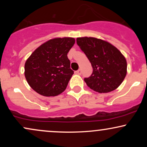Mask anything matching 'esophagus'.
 I'll use <instances>...</instances> for the list:
<instances>
[{
  "mask_svg": "<svg viewBox=\"0 0 147 147\" xmlns=\"http://www.w3.org/2000/svg\"><path fill=\"white\" fill-rule=\"evenodd\" d=\"M76 73H77V75H81V74H82V70L79 69V70H77V71H76Z\"/></svg>",
  "mask_w": 147,
  "mask_h": 147,
  "instance_id": "obj_1",
  "label": "esophagus"
}]
</instances>
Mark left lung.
I'll list each match as a JSON object with an SVG mask.
<instances>
[{
  "mask_svg": "<svg viewBox=\"0 0 147 147\" xmlns=\"http://www.w3.org/2000/svg\"><path fill=\"white\" fill-rule=\"evenodd\" d=\"M77 43L86 55L92 73L84 79L87 86L99 93L115 90L122 83L127 70L125 57L109 42L93 37H80Z\"/></svg>",
  "mask_w": 147,
  "mask_h": 147,
  "instance_id": "left-lung-1",
  "label": "left lung"
}]
</instances>
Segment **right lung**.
Segmentation results:
<instances>
[{
  "instance_id": "right-lung-1",
  "label": "right lung",
  "mask_w": 147,
  "mask_h": 147,
  "mask_svg": "<svg viewBox=\"0 0 147 147\" xmlns=\"http://www.w3.org/2000/svg\"><path fill=\"white\" fill-rule=\"evenodd\" d=\"M74 38L50 39L32 52L25 64V77L30 87L40 95L51 97L63 92L74 74L68 59Z\"/></svg>"
}]
</instances>
